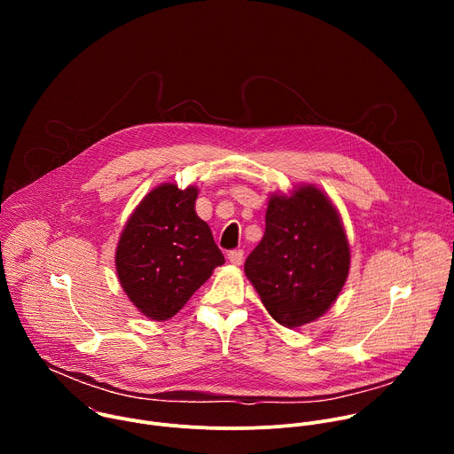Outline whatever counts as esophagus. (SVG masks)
<instances>
[{"label": "esophagus", "instance_id": "1", "mask_svg": "<svg viewBox=\"0 0 454 454\" xmlns=\"http://www.w3.org/2000/svg\"><path fill=\"white\" fill-rule=\"evenodd\" d=\"M242 258H244V251L242 249H231L228 253V261L235 266H240L242 264Z\"/></svg>", "mask_w": 454, "mask_h": 454}]
</instances>
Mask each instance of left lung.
I'll return each mask as SVG.
<instances>
[{"label":"left lung","mask_w":454,"mask_h":454,"mask_svg":"<svg viewBox=\"0 0 454 454\" xmlns=\"http://www.w3.org/2000/svg\"><path fill=\"white\" fill-rule=\"evenodd\" d=\"M350 270V247L333 201L314 184L270 198L266 231L244 264L268 312L287 329L325 314Z\"/></svg>","instance_id":"obj_1"}]
</instances>
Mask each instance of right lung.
Wrapping results in <instances>:
<instances>
[{
	"label": "right lung",
	"instance_id": "add662e5",
	"mask_svg": "<svg viewBox=\"0 0 454 454\" xmlns=\"http://www.w3.org/2000/svg\"><path fill=\"white\" fill-rule=\"evenodd\" d=\"M198 188L165 183L129 217L118 246V280L137 309L165 321L183 309L224 256L210 226L196 214Z\"/></svg>",
	"mask_w": 454,
	"mask_h": 454
}]
</instances>
